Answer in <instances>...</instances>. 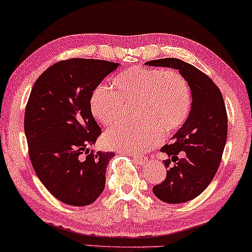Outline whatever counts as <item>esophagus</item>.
Returning <instances> with one entry per match:
<instances>
[{
	"mask_svg": "<svg viewBox=\"0 0 252 252\" xmlns=\"http://www.w3.org/2000/svg\"><path fill=\"white\" fill-rule=\"evenodd\" d=\"M131 157L138 165H144V164H146V161H148V159H146L145 157H142V156H138V155H132Z\"/></svg>",
	"mask_w": 252,
	"mask_h": 252,
	"instance_id": "1",
	"label": "esophagus"
}]
</instances>
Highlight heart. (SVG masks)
<instances>
[{"label": "heart", "mask_w": 252, "mask_h": 252, "mask_svg": "<svg viewBox=\"0 0 252 252\" xmlns=\"http://www.w3.org/2000/svg\"><path fill=\"white\" fill-rule=\"evenodd\" d=\"M114 89L98 86L89 100L91 113L103 126L119 122L126 106L136 103L135 126H117L104 133L111 149L138 154L155 148L161 137L177 132L189 120L193 106L189 82L173 69L135 66L121 73Z\"/></svg>", "instance_id": "heart-1"}]
</instances>
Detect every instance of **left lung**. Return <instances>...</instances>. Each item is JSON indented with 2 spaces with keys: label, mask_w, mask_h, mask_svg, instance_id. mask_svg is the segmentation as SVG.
<instances>
[{
  "label": "left lung",
  "mask_w": 252,
  "mask_h": 252,
  "mask_svg": "<svg viewBox=\"0 0 252 252\" xmlns=\"http://www.w3.org/2000/svg\"><path fill=\"white\" fill-rule=\"evenodd\" d=\"M150 66L176 68L189 82L193 106L189 120L160 149L166 159V178L154 186L155 195L167 203H180L200 195L220 166L228 132V116L221 91L205 73L177 58L150 60ZM183 157L179 158V155ZM177 163L170 166V161Z\"/></svg>",
  "instance_id": "obj_1"
}]
</instances>
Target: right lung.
<instances>
[{
	"label": "right lung",
	"instance_id": "1",
	"mask_svg": "<svg viewBox=\"0 0 252 252\" xmlns=\"http://www.w3.org/2000/svg\"><path fill=\"white\" fill-rule=\"evenodd\" d=\"M117 66L107 60H62L41 73L29 96L24 114L29 157L46 189L66 205H91L104 189L107 165L115 155L89 152L101 135L89 100Z\"/></svg>",
	"mask_w": 252,
	"mask_h": 252
}]
</instances>
